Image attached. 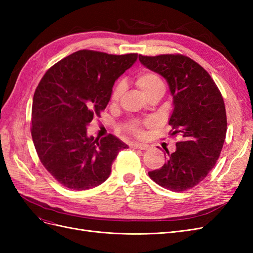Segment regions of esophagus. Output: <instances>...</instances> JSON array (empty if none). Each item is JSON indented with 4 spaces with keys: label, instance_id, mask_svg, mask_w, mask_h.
<instances>
[{
    "label": "esophagus",
    "instance_id": "esophagus-1",
    "mask_svg": "<svg viewBox=\"0 0 253 253\" xmlns=\"http://www.w3.org/2000/svg\"><path fill=\"white\" fill-rule=\"evenodd\" d=\"M133 149H138V150H147L149 149L148 144H139V143H134L132 144Z\"/></svg>",
    "mask_w": 253,
    "mask_h": 253
}]
</instances>
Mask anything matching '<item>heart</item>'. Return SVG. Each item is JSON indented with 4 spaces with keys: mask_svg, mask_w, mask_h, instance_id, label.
<instances>
[{
    "mask_svg": "<svg viewBox=\"0 0 253 253\" xmlns=\"http://www.w3.org/2000/svg\"><path fill=\"white\" fill-rule=\"evenodd\" d=\"M136 84L139 86V88L143 91V94L150 97L151 95L154 94H164L166 85L165 82L162 79L160 76L154 72H143L139 75H137L136 77ZM126 90V83L124 81H119L116 85H115L111 100L112 102H118L120 98L124 95ZM152 124V120L147 121H139V120H131L127 122L126 126H125L126 131L129 134L135 136L136 138H143L144 131H143V126H149Z\"/></svg>",
    "mask_w": 253,
    "mask_h": 253,
    "instance_id": "1",
    "label": "heart"
}]
</instances>
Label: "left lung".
Listing matches in <instances>:
<instances>
[{"instance_id": "obj_1", "label": "left lung", "mask_w": 253, "mask_h": 253, "mask_svg": "<svg viewBox=\"0 0 253 253\" xmlns=\"http://www.w3.org/2000/svg\"><path fill=\"white\" fill-rule=\"evenodd\" d=\"M139 61L169 84L173 112L171 136H179L176 150H166V163L149 176L160 187L182 192L200 183L215 166L226 138L223 96L204 67L183 55H139Z\"/></svg>"}]
</instances>
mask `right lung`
I'll list each match as a JSON object with an SVG mask.
<instances>
[{"label":"right lung","instance_id":"obj_1","mask_svg":"<svg viewBox=\"0 0 253 253\" xmlns=\"http://www.w3.org/2000/svg\"><path fill=\"white\" fill-rule=\"evenodd\" d=\"M137 53L109 55L83 49L60 60L37 86L32 137L42 165L71 190H87L109 178L112 164L127 145L109 134L94 139L86 126L108 105L115 81Z\"/></svg>","mask_w":253,"mask_h":253}]
</instances>
